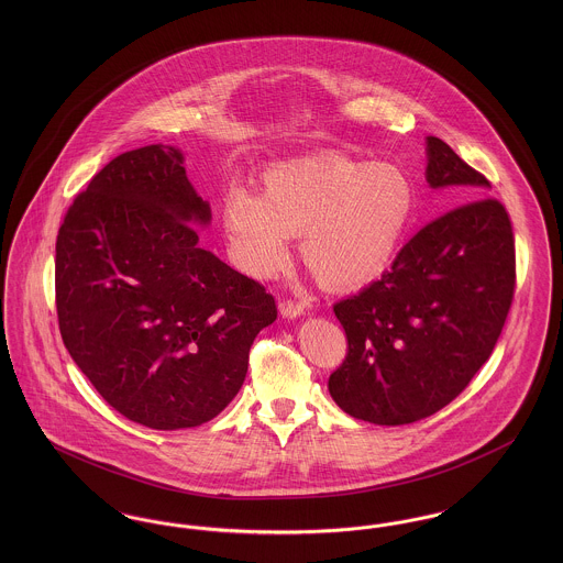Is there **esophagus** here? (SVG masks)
Returning <instances> with one entry per match:
<instances>
[{
  "mask_svg": "<svg viewBox=\"0 0 563 563\" xmlns=\"http://www.w3.org/2000/svg\"><path fill=\"white\" fill-rule=\"evenodd\" d=\"M278 310H280V314H283L285 319H297V317L303 314V303L294 301V299H283V301L278 303Z\"/></svg>",
  "mask_w": 563,
  "mask_h": 563,
  "instance_id": "34e87169",
  "label": "esophagus"
}]
</instances>
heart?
Listing matches in <instances>:
<instances>
[{
  "label": "heart",
  "mask_w": 563,
  "mask_h": 563,
  "mask_svg": "<svg viewBox=\"0 0 563 563\" xmlns=\"http://www.w3.org/2000/svg\"><path fill=\"white\" fill-rule=\"evenodd\" d=\"M416 209L401 166L331 154L291 162L264 177V194L244 186L223 198V232L236 266L269 276L299 255L322 287L350 289L388 268Z\"/></svg>",
  "instance_id": "obj_1"
}]
</instances>
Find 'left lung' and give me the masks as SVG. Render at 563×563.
<instances>
[{
	"label": "left lung",
	"instance_id": "8db88e82",
	"mask_svg": "<svg viewBox=\"0 0 563 563\" xmlns=\"http://www.w3.org/2000/svg\"><path fill=\"white\" fill-rule=\"evenodd\" d=\"M427 156L430 188H457L466 202L424 225L379 280L333 306L349 354L329 393L352 418L382 427L454 401L489 358L515 294L512 228L485 196L489 181L437 136H427Z\"/></svg>",
	"mask_w": 563,
	"mask_h": 563
}]
</instances>
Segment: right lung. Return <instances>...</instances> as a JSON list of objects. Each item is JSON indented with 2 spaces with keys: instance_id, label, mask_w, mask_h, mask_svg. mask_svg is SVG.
Segmentation results:
<instances>
[{
  "instance_id": "1",
  "label": "right lung",
  "mask_w": 563,
  "mask_h": 563,
  "mask_svg": "<svg viewBox=\"0 0 563 563\" xmlns=\"http://www.w3.org/2000/svg\"><path fill=\"white\" fill-rule=\"evenodd\" d=\"M211 207L184 154H120L74 200L56 236L58 329L81 374L147 429L200 427L241 390L249 350L276 321L266 289L198 244Z\"/></svg>"
}]
</instances>
